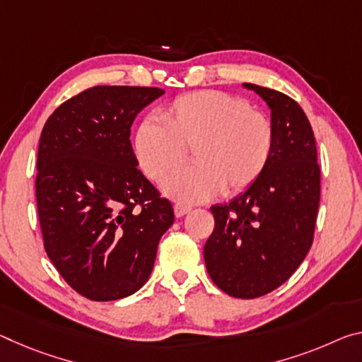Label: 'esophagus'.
I'll list each match as a JSON object with an SVG mask.
<instances>
[{
    "instance_id": "obj_1",
    "label": "esophagus",
    "mask_w": 362,
    "mask_h": 362,
    "mask_svg": "<svg viewBox=\"0 0 362 362\" xmlns=\"http://www.w3.org/2000/svg\"><path fill=\"white\" fill-rule=\"evenodd\" d=\"M174 212H175L177 217H183L187 214V212H190V208H188V206H183V204H175Z\"/></svg>"
}]
</instances>
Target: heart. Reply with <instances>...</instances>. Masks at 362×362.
<instances>
[{"label": "heart", "instance_id": "b5f03b06", "mask_svg": "<svg viewBox=\"0 0 362 362\" xmlns=\"http://www.w3.org/2000/svg\"><path fill=\"white\" fill-rule=\"evenodd\" d=\"M160 122L145 119L139 125L135 156L150 179L163 180L185 160V148H193L194 165L163 183L164 193L180 203H204L222 190L243 192L271 159V122L237 96L216 90L183 95L160 111Z\"/></svg>", "mask_w": 362, "mask_h": 362}]
</instances>
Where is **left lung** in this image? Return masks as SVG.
<instances>
[{
	"mask_svg": "<svg viewBox=\"0 0 362 362\" xmlns=\"http://www.w3.org/2000/svg\"><path fill=\"white\" fill-rule=\"evenodd\" d=\"M271 109L274 148L267 168L230 203L214 204V232L204 245L209 277L235 298H257L282 285L305 261L320 198L311 124L295 100L243 83Z\"/></svg>",
	"mask_w": 362,
	"mask_h": 362,
	"instance_id": "left-lung-1",
	"label": "left lung"
}]
</instances>
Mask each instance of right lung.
<instances>
[{"label": "right lung", "instance_id": "obj_1", "mask_svg": "<svg viewBox=\"0 0 362 362\" xmlns=\"http://www.w3.org/2000/svg\"><path fill=\"white\" fill-rule=\"evenodd\" d=\"M160 88L93 87L51 114L40 136L37 206L45 250L85 298L114 301L150 279L174 209L139 170L135 117Z\"/></svg>", "mask_w": 362, "mask_h": 362}]
</instances>
